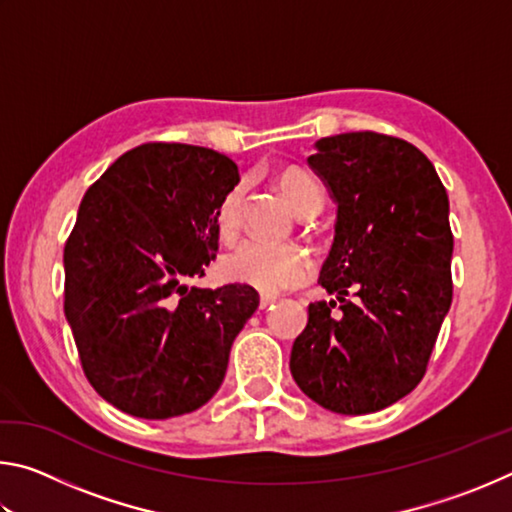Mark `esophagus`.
Wrapping results in <instances>:
<instances>
[{"label": "esophagus", "instance_id": "34e87169", "mask_svg": "<svg viewBox=\"0 0 512 512\" xmlns=\"http://www.w3.org/2000/svg\"><path fill=\"white\" fill-rule=\"evenodd\" d=\"M275 302V296H271V293H262V296H259V307L262 309H266L268 305H273Z\"/></svg>", "mask_w": 512, "mask_h": 512}]
</instances>
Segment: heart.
I'll list each match as a JSON object with an SVG mask.
<instances>
[{"mask_svg":"<svg viewBox=\"0 0 512 512\" xmlns=\"http://www.w3.org/2000/svg\"><path fill=\"white\" fill-rule=\"evenodd\" d=\"M277 185L296 212L309 203L323 201V192L314 176L302 169H282L277 173ZM246 183L232 185L216 205V228L223 239H235L241 228L244 212ZM221 271L232 282L250 284L259 291H282L293 284L307 280L311 273V259L296 244H275L264 239L241 241L221 259Z\"/></svg>","mask_w":512,"mask_h":512,"instance_id":"heart-1","label":"heart"}]
</instances>
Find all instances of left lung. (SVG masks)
<instances>
[{
  "instance_id": "8db88e82",
  "label": "left lung",
  "mask_w": 512,
  "mask_h": 512,
  "mask_svg": "<svg viewBox=\"0 0 512 512\" xmlns=\"http://www.w3.org/2000/svg\"><path fill=\"white\" fill-rule=\"evenodd\" d=\"M307 162L336 203L318 282L343 314L334 300L311 302L289 368L323 409L375 413L420 384L452 305L449 198L427 155L400 137H323Z\"/></svg>"
}]
</instances>
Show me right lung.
I'll use <instances>...</instances> for the list:
<instances>
[{
	"label": "right lung",
	"mask_w": 512,
	"mask_h": 512,
	"mask_svg": "<svg viewBox=\"0 0 512 512\" xmlns=\"http://www.w3.org/2000/svg\"><path fill=\"white\" fill-rule=\"evenodd\" d=\"M239 169L189 144L126 151L85 192L65 244V318L85 377L144 420L201 409L259 307L248 284L196 289L219 250L216 205Z\"/></svg>",
	"instance_id": "obj_1"
}]
</instances>
